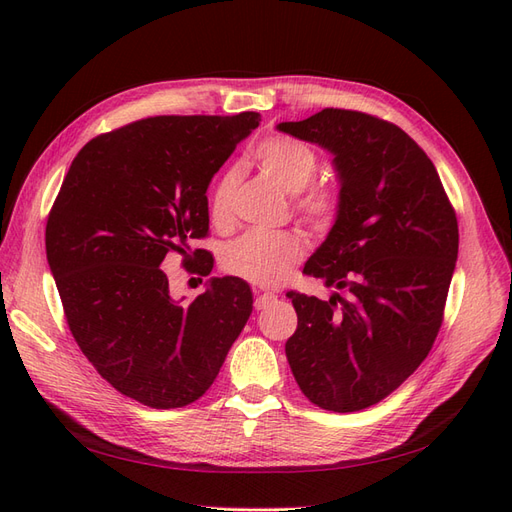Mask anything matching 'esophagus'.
Returning a JSON list of instances; mask_svg holds the SVG:
<instances>
[{
  "label": "esophagus",
  "mask_w": 512,
  "mask_h": 512,
  "mask_svg": "<svg viewBox=\"0 0 512 512\" xmlns=\"http://www.w3.org/2000/svg\"><path fill=\"white\" fill-rule=\"evenodd\" d=\"M275 299H277V297H275L273 292H260L258 297H256V301H254V307H256V309H265V307L271 305Z\"/></svg>",
  "instance_id": "34e87169"
}]
</instances>
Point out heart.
Segmentation results:
<instances>
[{
	"label": "heart",
	"mask_w": 512,
	"mask_h": 512,
	"mask_svg": "<svg viewBox=\"0 0 512 512\" xmlns=\"http://www.w3.org/2000/svg\"><path fill=\"white\" fill-rule=\"evenodd\" d=\"M254 162L260 173L286 194H298L297 209L303 218L316 226H329L342 207V194L337 185H306L318 170V156L312 147L288 136H271L254 151ZM239 173L228 170L215 183L211 194V218L215 224H228L235 211ZM303 254V243L294 232H245L224 252L222 265L228 273L243 277L256 286H275L288 275L290 267Z\"/></svg>",
	"instance_id": "b5f03b06"
}]
</instances>
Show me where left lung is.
Here are the masks:
<instances>
[{"label": "left lung", "mask_w": 512, "mask_h": 512, "mask_svg": "<svg viewBox=\"0 0 512 512\" xmlns=\"http://www.w3.org/2000/svg\"><path fill=\"white\" fill-rule=\"evenodd\" d=\"M277 130L327 149L342 194L303 273L346 297L288 292L299 318L288 363L312 404L363 410L414 374L440 331L459 250L455 211L427 153L389 121L324 108Z\"/></svg>", "instance_id": "8db88e82"}]
</instances>
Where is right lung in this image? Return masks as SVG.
Listing matches in <instances>:
<instances>
[{
    "instance_id": "1",
    "label": "right lung",
    "mask_w": 512,
    "mask_h": 512,
    "mask_svg": "<svg viewBox=\"0 0 512 512\" xmlns=\"http://www.w3.org/2000/svg\"><path fill=\"white\" fill-rule=\"evenodd\" d=\"M258 123V113L141 119L89 141L61 183L46 260L68 327L98 374L143 406L203 397L252 314L239 277H211L183 303L160 265L177 252L211 273V254L190 247L209 230L207 188Z\"/></svg>"
}]
</instances>
